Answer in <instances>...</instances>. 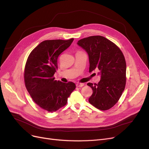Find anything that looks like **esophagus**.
I'll return each mask as SVG.
<instances>
[{
  "label": "esophagus",
  "mask_w": 149,
  "mask_h": 149,
  "mask_svg": "<svg viewBox=\"0 0 149 149\" xmlns=\"http://www.w3.org/2000/svg\"><path fill=\"white\" fill-rule=\"evenodd\" d=\"M84 84L83 83H78L76 84V86L77 87H82L83 86Z\"/></svg>",
  "instance_id": "esophagus-1"
}]
</instances>
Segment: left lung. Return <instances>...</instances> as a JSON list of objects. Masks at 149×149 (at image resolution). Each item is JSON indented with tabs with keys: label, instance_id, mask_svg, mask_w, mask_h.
Returning <instances> with one entry per match:
<instances>
[{
	"label": "left lung",
	"instance_id": "obj_1",
	"mask_svg": "<svg viewBox=\"0 0 149 149\" xmlns=\"http://www.w3.org/2000/svg\"><path fill=\"white\" fill-rule=\"evenodd\" d=\"M77 44L88 54L89 72L98 69L101 75L98 84H87L93 91L89 102L100 110H108L118 102L126 86L124 55L114 43L101 36L82 38Z\"/></svg>",
	"mask_w": 149,
	"mask_h": 149
}]
</instances>
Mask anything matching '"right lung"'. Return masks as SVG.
<instances>
[{
	"label": "right lung",
	"mask_w": 149,
	"mask_h": 149,
	"mask_svg": "<svg viewBox=\"0 0 149 149\" xmlns=\"http://www.w3.org/2000/svg\"><path fill=\"white\" fill-rule=\"evenodd\" d=\"M74 40H49L41 42L31 51L25 67V87L34 102L44 110L53 112L65 106L70 93L75 89L74 83L55 80L59 55Z\"/></svg>",
	"instance_id": "obj_1"
}]
</instances>
